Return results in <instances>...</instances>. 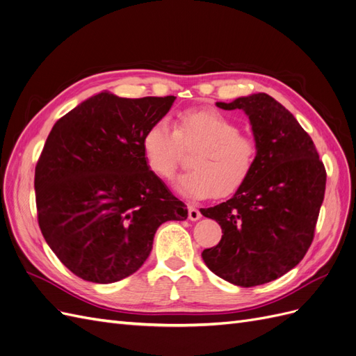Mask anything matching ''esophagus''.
Wrapping results in <instances>:
<instances>
[{"instance_id": "1", "label": "esophagus", "mask_w": 356, "mask_h": 356, "mask_svg": "<svg viewBox=\"0 0 356 356\" xmlns=\"http://www.w3.org/2000/svg\"><path fill=\"white\" fill-rule=\"evenodd\" d=\"M188 217H189V220H192V222L200 220L201 219V211L198 209H195L193 205H189V207H188Z\"/></svg>"}]
</instances>
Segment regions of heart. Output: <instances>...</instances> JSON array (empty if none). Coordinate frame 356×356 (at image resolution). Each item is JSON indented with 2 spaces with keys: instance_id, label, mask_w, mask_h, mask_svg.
I'll use <instances>...</instances> for the list:
<instances>
[{
  "instance_id": "b5f03b06",
  "label": "heart",
  "mask_w": 356,
  "mask_h": 356,
  "mask_svg": "<svg viewBox=\"0 0 356 356\" xmlns=\"http://www.w3.org/2000/svg\"><path fill=\"white\" fill-rule=\"evenodd\" d=\"M183 149L195 152L192 168L179 177L177 188L192 198L232 197L245 186L259 161L257 142L216 111L183 112L176 127L167 118H158L142 136L146 164L164 180L173 177Z\"/></svg>"
}]
</instances>
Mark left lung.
Returning a JSON list of instances; mask_svg holds the SVG:
<instances>
[{"instance_id": "8db88e82", "label": "left lung", "mask_w": 356, "mask_h": 356, "mask_svg": "<svg viewBox=\"0 0 356 356\" xmlns=\"http://www.w3.org/2000/svg\"><path fill=\"white\" fill-rule=\"evenodd\" d=\"M243 109L259 146L253 176L231 200L201 209L222 227L202 251L211 272L239 286L266 284L291 270L311 247L327 173L316 147L290 111L266 93L217 102Z\"/></svg>"}]
</instances>
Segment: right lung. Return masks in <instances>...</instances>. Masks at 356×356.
<instances>
[{
    "mask_svg": "<svg viewBox=\"0 0 356 356\" xmlns=\"http://www.w3.org/2000/svg\"><path fill=\"white\" fill-rule=\"evenodd\" d=\"M175 99L99 93L45 140L33 180L38 225L57 259L84 281L127 278L151 254L156 229L188 217L142 151L143 133Z\"/></svg>",
    "mask_w": 356,
    "mask_h": 356,
    "instance_id": "obj_1",
    "label": "right lung"
}]
</instances>
